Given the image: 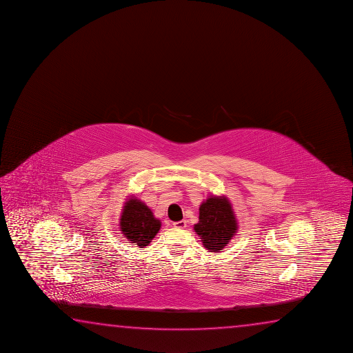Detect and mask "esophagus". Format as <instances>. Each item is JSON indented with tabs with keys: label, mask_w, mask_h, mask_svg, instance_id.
<instances>
[{
	"label": "esophagus",
	"mask_w": 353,
	"mask_h": 353,
	"mask_svg": "<svg viewBox=\"0 0 353 353\" xmlns=\"http://www.w3.org/2000/svg\"><path fill=\"white\" fill-rule=\"evenodd\" d=\"M174 228H181V230H183L187 227V221H179V222H174Z\"/></svg>",
	"instance_id": "obj_1"
}]
</instances>
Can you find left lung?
<instances>
[{
  "instance_id": "8db88e82",
  "label": "left lung",
  "mask_w": 353,
  "mask_h": 353,
  "mask_svg": "<svg viewBox=\"0 0 353 353\" xmlns=\"http://www.w3.org/2000/svg\"><path fill=\"white\" fill-rule=\"evenodd\" d=\"M194 230L210 252L222 250L238 230V223L230 200L225 196H210L199 208V222Z\"/></svg>"
}]
</instances>
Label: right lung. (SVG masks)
<instances>
[{"label":"right lung","instance_id":"1","mask_svg":"<svg viewBox=\"0 0 353 353\" xmlns=\"http://www.w3.org/2000/svg\"><path fill=\"white\" fill-rule=\"evenodd\" d=\"M119 225L123 236L130 243L144 248L153 241L160 230L161 222L154 217L152 210L143 201L131 196L125 203Z\"/></svg>","mask_w":353,"mask_h":353}]
</instances>
